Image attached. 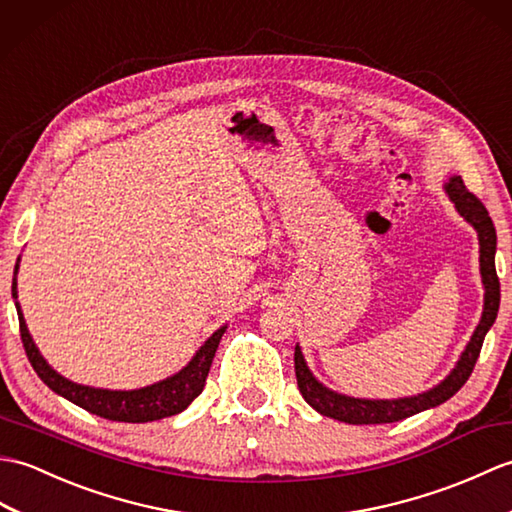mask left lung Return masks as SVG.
<instances>
[{
    "label": "left lung",
    "mask_w": 512,
    "mask_h": 512,
    "mask_svg": "<svg viewBox=\"0 0 512 512\" xmlns=\"http://www.w3.org/2000/svg\"><path fill=\"white\" fill-rule=\"evenodd\" d=\"M445 190L453 206L460 212L464 221L471 223L478 232L480 241V274H482V285H484V311L482 320L475 328L471 342L464 348L460 355L456 368L449 372L445 381H440L436 388H431L418 396H405V399H383V401H370V399H355V396L337 394L328 390L313 377V372L306 366L302 357L300 346H295V379H298V388L304 396V401L309 403L315 412L322 416L342 420L348 425H381V423H396V420L410 418L418 412L429 410V407H436L440 403L449 401L453 394H456L475 368V361L480 357V350L484 344V337L488 328L493 326L497 311H499V278L495 271V249H497V234L495 225L488 217V210L484 203L467 190L460 175L449 177L445 184Z\"/></svg>",
    "instance_id": "obj_1"
}]
</instances>
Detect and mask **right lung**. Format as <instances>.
Wrapping results in <instances>:
<instances>
[{"label": "right lung", "mask_w": 512, "mask_h": 512, "mask_svg": "<svg viewBox=\"0 0 512 512\" xmlns=\"http://www.w3.org/2000/svg\"><path fill=\"white\" fill-rule=\"evenodd\" d=\"M17 269H19V260L15 265V276H17ZM13 298H15L17 315H19L21 342H24L28 361L32 363L34 372L39 374V379L48 385L52 392L61 394L63 399L72 401L78 407H83V410H87L89 414H96L107 420H118V423H151V420H160V418H168L184 412L186 407L203 392L214 352H217L221 337L227 328V326H221L217 333H212V337H208V342L197 350V355L188 361V366L181 368L177 374H173V377L157 381L153 385H146V388H140V390H102V388H89V385L74 383L70 379L61 377L54 368H50V363L41 357L39 348L34 346L24 320V313L19 309L17 278H13Z\"/></svg>", "instance_id": "add662e5"}]
</instances>
